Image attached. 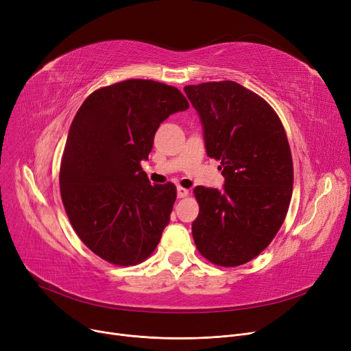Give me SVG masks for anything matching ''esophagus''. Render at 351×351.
Returning <instances> with one entry per match:
<instances>
[{
    "instance_id": "1",
    "label": "esophagus",
    "mask_w": 351,
    "mask_h": 351,
    "mask_svg": "<svg viewBox=\"0 0 351 351\" xmlns=\"http://www.w3.org/2000/svg\"><path fill=\"white\" fill-rule=\"evenodd\" d=\"M176 193H178V197H186V196L189 195V191L185 189V188L178 186V188H176Z\"/></svg>"
}]
</instances>
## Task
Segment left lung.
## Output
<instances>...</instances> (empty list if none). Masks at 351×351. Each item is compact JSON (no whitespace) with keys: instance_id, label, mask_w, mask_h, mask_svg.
I'll return each instance as SVG.
<instances>
[{"instance_id":"1","label":"left lung","mask_w":351,"mask_h":351,"mask_svg":"<svg viewBox=\"0 0 351 351\" xmlns=\"http://www.w3.org/2000/svg\"><path fill=\"white\" fill-rule=\"evenodd\" d=\"M196 109L209 158L220 160L222 189L196 186L192 223L200 254L234 267L262 253L282 228L293 192V162L273 108L233 81L183 88Z\"/></svg>"}]
</instances>
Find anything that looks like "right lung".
I'll list each match as a JSON object with an SVG mask.
<instances>
[{"label": "right lung", "instance_id": "right-lung-1", "mask_svg": "<svg viewBox=\"0 0 351 351\" xmlns=\"http://www.w3.org/2000/svg\"><path fill=\"white\" fill-rule=\"evenodd\" d=\"M188 108L175 86L128 80L92 92L78 109L61 162V197L73 230L104 261L131 266L156 249L176 188L151 185L141 162L159 125Z\"/></svg>", "mask_w": 351, "mask_h": 351}]
</instances>
